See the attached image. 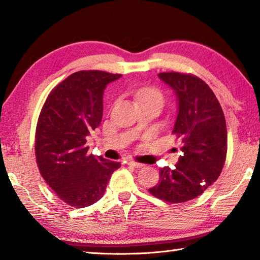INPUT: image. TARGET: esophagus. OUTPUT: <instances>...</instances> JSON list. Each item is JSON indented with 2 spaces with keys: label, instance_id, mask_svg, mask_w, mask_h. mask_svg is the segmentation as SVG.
<instances>
[{
  "label": "esophagus",
  "instance_id": "34e87169",
  "mask_svg": "<svg viewBox=\"0 0 260 260\" xmlns=\"http://www.w3.org/2000/svg\"><path fill=\"white\" fill-rule=\"evenodd\" d=\"M126 164L129 166H133V167H135V169H142V167L144 166L143 164H140V162H136L134 160H127Z\"/></svg>",
  "mask_w": 260,
  "mask_h": 260
}]
</instances>
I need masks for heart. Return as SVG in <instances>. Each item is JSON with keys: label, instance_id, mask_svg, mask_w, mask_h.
Instances as JSON below:
<instances>
[{"label": "heart", "instance_id": "obj_1", "mask_svg": "<svg viewBox=\"0 0 260 260\" xmlns=\"http://www.w3.org/2000/svg\"><path fill=\"white\" fill-rule=\"evenodd\" d=\"M136 99L139 102H149V101H156V102L162 103V96L159 90L155 89V88H142V89L138 90L136 93Z\"/></svg>", "mask_w": 260, "mask_h": 260}]
</instances>
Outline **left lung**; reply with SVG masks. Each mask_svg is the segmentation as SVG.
<instances>
[{"instance_id":"obj_1","label":"left lung","mask_w":260,"mask_h":260,"mask_svg":"<svg viewBox=\"0 0 260 260\" xmlns=\"http://www.w3.org/2000/svg\"><path fill=\"white\" fill-rule=\"evenodd\" d=\"M158 78L177 96L172 133L182 144V155L173 169L159 170V182L149 192L170 203H182L203 193L221 173L227 153L225 116L200 78L178 72L159 73Z\"/></svg>"}]
</instances>
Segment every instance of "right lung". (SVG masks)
<instances>
[{
	"label": "right lung",
	"instance_id": "right-lung-1",
	"mask_svg": "<svg viewBox=\"0 0 260 260\" xmlns=\"http://www.w3.org/2000/svg\"><path fill=\"white\" fill-rule=\"evenodd\" d=\"M121 74L79 71L61 81L47 98L35 134L40 173L59 199L86 208L102 199L119 161L88 153L87 136L101 125L103 95Z\"/></svg>",
	"mask_w": 260,
	"mask_h": 260
}]
</instances>
